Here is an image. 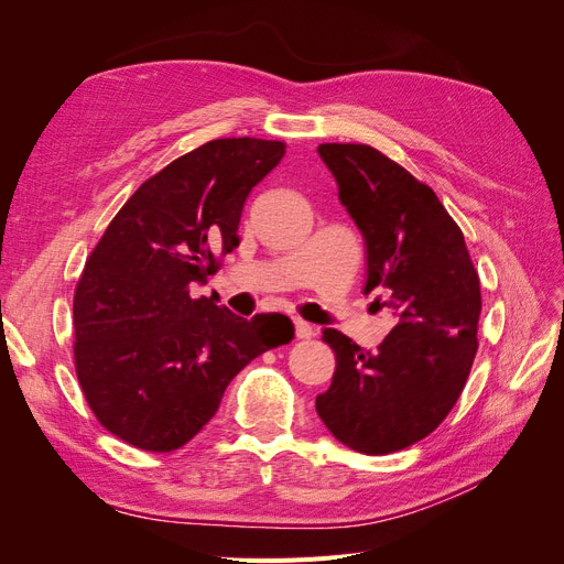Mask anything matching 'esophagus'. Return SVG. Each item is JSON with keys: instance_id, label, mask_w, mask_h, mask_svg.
I'll return each instance as SVG.
<instances>
[{"instance_id": "34e87169", "label": "esophagus", "mask_w": 564, "mask_h": 564, "mask_svg": "<svg viewBox=\"0 0 564 564\" xmlns=\"http://www.w3.org/2000/svg\"><path fill=\"white\" fill-rule=\"evenodd\" d=\"M294 327H296V336H299V338H311V336L315 334L313 324H311V322H305V319H301V317H296V319H294Z\"/></svg>"}]
</instances>
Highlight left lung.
I'll use <instances>...</instances> for the list:
<instances>
[{
  "instance_id": "1",
  "label": "left lung",
  "mask_w": 564,
  "mask_h": 564,
  "mask_svg": "<svg viewBox=\"0 0 564 564\" xmlns=\"http://www.w3.org/2000/svg\"><path fill=\"white\" fill-rule=\"evenodd\" d=\"M317 152L365 237V294L383 289L381 305L395 327L377 352L336 329L322 332L336 371L315 409L346 447L371 456L400 452L445 421L468 381L480 278L464 232L404 166L362 143H322Z\"/></svg>"
}]
</instances>
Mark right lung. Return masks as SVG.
<instances>
[{
	"instance_id": "obj_1",
	"label": "right lung",
	"mask_w": 564,
	"mask_h": 564,
	"mask_svg": "<svg viewBox=\"0 0 564 564\" xmlns=\"http://www.w3.org/2000/svg\"><path fill=\"white\" fill-rule=\"evenodd\" d=\"M282 158V141L247 135L195 148L127 199L84 263L75 371L100 425L127 445L183 447L253 357L294 338L286 315L245 319L191 296L240 245L251 187Z\"/></svg>"
}]
</instances>
